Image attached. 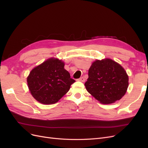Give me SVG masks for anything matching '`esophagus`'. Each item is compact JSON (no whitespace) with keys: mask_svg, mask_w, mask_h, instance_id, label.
I'll return each mask as SVG.
<instances>
[{"mask_svg":"<svg viewBox=\"0 0 148 148\" xmlns=\"http://www.w3.org/2000/svg\"><path fill=\"white\" fill-rule=\"evenodd\" d=\"M78 80V81H79V82H84L85 81V79H84V77H81V78H79Z\"/></svg>","mask_w":148,"mask_h":148,"instance_id":"34e87169","label":"esophagus"}]
</instances>
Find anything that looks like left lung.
<instances>
[{"instance_id": "obj_1", "label": "left lung", "mask_w": 148, "mask_h": 148, "mask_svg": "<svg viewBox=\"0 0 148 148\" xmlns=\"http://www.w3.org/2000/svg\"><path fill=\"white\" fill-rule=\"evenodd\" d=\"M84 86L89 93L102 104L120 99L128 87V77L123 67L106 59L94 62L88 71Z\"/></svg>"}]
</instances>
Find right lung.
Masks as SVG:
<instances>
[{"instance_id":"obj_1","label":"right lung","mask_w":148,"mask_h":148,"mask_svg":"<svg viewBox=\"0 0 148 148\" xmlns=\"http://www.w3.org/2000/svg\"><path fill=\"white\" fill-rule=\"evenodd\" d=\"M75 80L70 78L64 63L50 59L35 67L27 78L31 95L39 102L52 104L59 101L69 91Z\"/></svg>"}]
</instances>
